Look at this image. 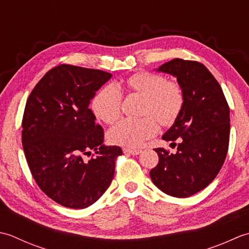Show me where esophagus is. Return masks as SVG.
I'll return each instance as SVG.
<instances>
[{
	"mask_svg": "<svg viewBox=\"0 0 249 249\" xmlns=\"http://www.w3.org/2000/svg\"><path fill=\"white\" fill-rule=\"evenodd\" d=\"M124 154H130V155L136 156V155H140V154L142 153V150H140V149H129V148H124Z\"/></svg>",
	"mask_w": 249,
	"mask_h": 249,
	"instance_id": "1",
	"label": "esophagus"
}]
</instances>
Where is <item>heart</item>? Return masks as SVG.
Masks as SVG:
<instances>
[{"label":"heart","mask_w":249,"mask_h":249,"mask_svg":"<svg viewBox=\"0 0 249 249\" xmlns=\"http://www.w3.org/2000/svg\"><path fill=\"white\" fill-rule=\"evenodd\" d=\"M126 86L145 96L144 114L147 116L140 119H121L108 130L107 139L116 145L138 148L158 132L159 125L155 117L163 125L175 123L184 106V91L179 84L166 82L163 76L149 72L132 75L126 79ZM121 102L123 94L118 86L109 84L96 92L91 108L105 124H113L120 116Z\"/></svg>","instance_id":"b5f03b06"}]
</instances>
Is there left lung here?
<instances>
[{"label": "left lung", "instance_id": "8db88e82", "mask_svg": "<svg viewBox=\"0 0 249 249\" xmlns=\"http://www.w3.org/2000/svg\"><path fill=\"white\" fill-rule=\"evenodd\" d=\"M157 72L170 74L184 91V106L173 125L162 135L177 151L156 148L159 162L150 178L164 194L188 197L204 189L219 173L228 153L230 109L220 85L196 61L173 59Z\"/></svg>", "mask_w": 249, "mask_h": 249}]
</instances>
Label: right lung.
Returning <instances> with one entry per match:
<instances>
[{
    "label": "right lung",
    "mask_w": 249,
    "mask_h": 249,
    "mask_svg": "<svg viewBox=\"0 0 249 249\" xmlns=\"http://www.w3.org/2000/svg\"><path fill=\"white\" fill-rule=\"evenodd\" d=\"M100 70L61 64L44 75L30 94L22 119V146L40 189L70 209L100 199L123 150L106 146L89 108L95 92L111 78ZM93 150L94 159L84 158Z\"/></svg>",
    "instance_id": "right-lung-1"
}]
</instances>
